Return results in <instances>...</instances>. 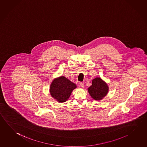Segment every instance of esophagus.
<instances>
[{
  "mask_svg": "<svg viewBox=\"0 0 147 147\" xmlns=\"http://www.w3.org/2000/svg\"><path fill=\"white\" fill-rule=\"evenodd\" d=\"M80 86L82 88L84 87V84L83 82H80Z\"/></svg>",
  "mask_w": 147,
  "mask_h": 147,
  "instance_id": "1",
  "label": "esophagus"
}]
</instances>
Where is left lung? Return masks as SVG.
Returning a JSON list of instances; mask_svg holds the SVG:
<instances>
[{"label":"left lung","instance_id":"obj_1","mask_svg":"<svg viewBox=\"0 0 147 147\" xmlns=\"http://www.w3.org/2000/svg\"><path fill=\"white\" fill-rule=\"evenodd\" d=\"M109 87L100 77H96L92 81V85L88 88L91 97L94 100H102L108 94Z\"/></svg>","mask_w":147,"mask_h":147}]
</instances>
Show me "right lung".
Returning a JSON list of instances; mask_svg holds the SVG:
<instances>
[{
  "mask_svg": "<svg viewBox=\"0 0 147 147\" xmlns=\"http://www.w3.org/2000/svg\"><path fill=\"white\" fill-rule=\"evenodd\" d=\"M76 88V85L74 82L65 76H61L52 81L49 92L58 102L63 103L69 99L73 90Z\"/></svg>",
  "mask_w": 147,
  "mask_h": 147,
  "instance_id": "add662e5",
  "label": "right lung"
}]
</instances>
